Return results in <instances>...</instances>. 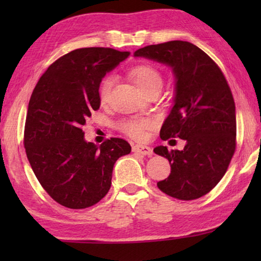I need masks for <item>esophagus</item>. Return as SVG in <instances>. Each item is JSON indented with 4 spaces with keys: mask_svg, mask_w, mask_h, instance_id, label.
<instances>
[{
    "mask_svg": "<svg viewBox=\"0 0 261 261\" xmlns=\"http://www.w3.org/2000/svg\"><path fill=\"white\" fill-rule=\"evenodd\" d=\"M132 151L136 153H139L141 155H147V156H151L153 154V149L149 146H146V145H136V146H134V148H132Z\"/></svg>",
    "mask_w": 261,
    "mask_h": 261,
    "instance_id": "1",
    "label": "esophagus"
}]
</instances>
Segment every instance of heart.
Here are the masks:
<instances>
[{
    "mask_svg": "<svg viewBox=\"0 0 261 261\" xmlns=\"http://www.w3.org/2000/svg\"><path fill=\"white\" fill-rule=\"evenodd\" d=\"M130 74L137 87L145 94L153 90H161L163 84L162 74L153 65L139 64L131 69ZM114 82L115 78L113 76L105 77L101 82L99 86V99L102 103H106L109 100ZM152 125L153 121L149 118H131V120L122 121L118 126L124 134L129 135L132 138L140 139L144 137L145 130L149 129Z\"/></svg>",
    "mask_w": 261,
    "mask_h": 261,
    "instance_id": "b5f03b06",
    "label": "heart"
}]
</instances>
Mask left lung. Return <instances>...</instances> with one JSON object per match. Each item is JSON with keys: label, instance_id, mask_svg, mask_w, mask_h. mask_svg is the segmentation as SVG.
<instances>
[{"label": "left lung", "instance_id": "1", "mask_svg": "<svg viewBox=\"0 0 261 261\" xmlns=\"http://www.w3.org/2000/svg\"><path fill=\"white\" fill-rule=\"evenodd\" d=\"M134 55L168 65L175 77L174 106L160 137L180 138L185 146L182 151L154 148L171 167L158 188L176 199H198L220 182L235 153L236 110L230 87L218 64L191 42L151 45Z\"/></svg>", "mask_w": 261, "mask_h": 261}]
</instances>
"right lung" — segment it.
Wrapping results in <instances>:
<instances>
[{
    "mask_svg": "<svg viewBox=\"0 0 261 261\" xmlns=\"http://www.w3.org/2000/svg\"><path fill=\"white\" fill-rule=\"evenodd\" d=\"M129 51L79 48L56 60L39 79L26 115L24 146L41 187L60 205L93 206L108 193L118 158L131 152L126 140L100 146L86 141L83 126L100 108L99 86Z\"/></svg>",
    "mask_w": 261,
    "mask_h": 261,
    "instance_id": "right-lung-1",
    "label": "right lung"
}]
</instances>
